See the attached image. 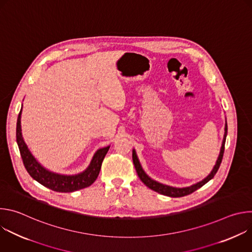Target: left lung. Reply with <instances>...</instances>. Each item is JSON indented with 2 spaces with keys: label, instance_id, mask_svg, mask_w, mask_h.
I'll return each instance as SVG.
<instances>
[{
  "label": "left lung",
  "instance_id": "1",
  "mask_svg": "<svg viewBox=\"0 0 252 252\" xmlns=\"http://www.w3.org/2000/svg\"><path fill=\"white\" fill-rule=\"evenodd\" d=\"M226 134H227V124L225 125V132H224V137H223V141H222V147H221V150H220V157L218 158V161H217V164L214 165L212 171L210 172V174L205 177L202 182L200 183H197L196 185H193L191 187H189V188H185V189H175V188H171V187H167V186H164V185H161V184H158L155 181H153L152 178H150L146 173L145 171L142 170L140 164H139V161L137 159V157L135 155V152L133 151L132 152V161H133V164H134V167H135V170H136V173L138 175V177L140 178V181L145 184L148 188H150L151 189L160 193V194H163V195H166V196H170V197H182V196H185V195H188V194H190L192 193L193 191H195L196 189H200L202 186H204L206 183H208L210 179L215 175V173L218 172L220 166V163L222 161V158H223V153H224V146H225V139H226Z\"/></svg>",
  "mask_w": 252,
  "mask_h": 252
}]
</instances>
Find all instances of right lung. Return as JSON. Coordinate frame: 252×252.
<instances>
[{
	"instance_id": "1",
	"label": "right lung",
	"mask_w": 252,
	"mask_h": 252,
	"mask_svg": "<svg viewBox=\"0 0 252 252\" xmlns=\"http://www.w3.org/2000/svg\"><path fill=\"white\" fill-rule=\"evenodd\" d=\"M21 113H22V110L19 114L18 121H17V129H16L17 142H18L20 154L23 159V163L27 171L29 172V174L34 179V181H37L44 187L58 192H73V191L88 188L95 182V179L98 176L103 158L106 153L109 152L110 147L98 150L95 153L91 162V165L83 173H80L77 175H68V176L53 173L45 169L43 166H41L29 152L26 143L23 140V136L21 132Z\"/></svg>"
}]
</instances>
